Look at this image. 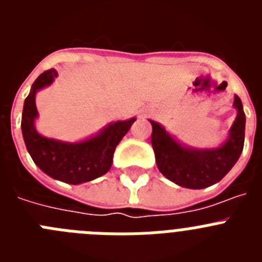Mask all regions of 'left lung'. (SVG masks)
Segmentation results:
<instances>
[{"instance_id": "1", "label": "left lung", "mask_w": 262, "mask_h": 262, "mask_svg": "<svg viewBox=\"0 0 262 262\" xmlns=\"http://www.w3.org/2000/svg\"><path fill=\"white\" fill-rule=\"evenodd\" d=\"M236 119L228 138L216 148H193L180 143L155 120L152 124V147L157 168L169 181L187 189H205L216 184L239 160L244 147L245 114L242 99L235 96Z\"/></svg>"}]
</instances>
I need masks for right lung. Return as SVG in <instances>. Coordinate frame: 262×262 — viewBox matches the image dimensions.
<instances>
[{
  "label": "right lung",
  "instance_id": "1",
  "mask_svg": "<svg viewBox=\"0 0 262 262\" xmlns=\"http://www.w3.org/2000/svg\"><path fill=\"white\" fill-rule=\"evenodd\" d=\"M56 77L57 72L50 69L34 81L23 103L20 123L23 140L34 163L50 177L71 185L93 181L110 170L115 148L136 118L108 123L96 135L75 143L40 135L35 128L39 115L35 96L39 90L50 86Z\"/></svg>",
  "mask_w": 262,
  "mask_h": 262
}]
</instances>
